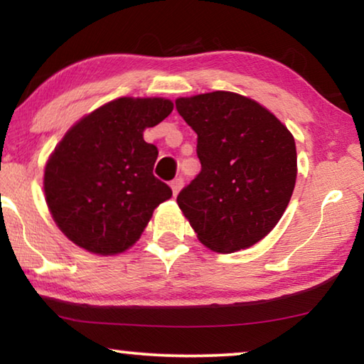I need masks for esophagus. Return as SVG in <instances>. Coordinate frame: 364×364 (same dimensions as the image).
<instances>
[{"label":"esophagus","instance_id":"34e87169","mask_svg":"<svg viewBox=\"0 0 364 364\" xmlns=\"http://www.w3.org/2000/svg\"><path fill=\"white\" fill-rule=\"evenodd\" d=\"M183 183H184V180H183V176H178V178H175L173 181L170 183V186H171V191H173V194L176 196L178 193H180V189L183 188Z\"/></svg>","mask_w":364,"mask_h":364}]
</instances>
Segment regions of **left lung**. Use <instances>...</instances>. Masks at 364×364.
<instances>
[{"mask_svg": "<svg viewBox=\"0 0 364 364\" xmlns=\"http://www.w3.org/2000/svg\"><path fill=\"white\" fill-rule=\"evenodd\" d=\"M197 133L200 173L176 197L199 241L231 254L273 230L291 200L297 152L291 132L249 97L213 91L176 100Z\"/></svg>", "mask_w": 364, "mask_h": 364, "instance_id": "8db88e82", "label": "left lung"}]
</instances>
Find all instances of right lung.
Listing matches in <instances>:
<instances>
[{
	"mask_svg": "<svg viewBox=\"0 0 364 364\" xmlns=\"http://www.w3.org/2000/svg\"><path fill=\"white\" fill-rule=\"evenodd\" d=\"M171 110L162 97H120L67 132L46 164L45 196L73 244L101 255L127 250L170 199L168 184L152 173L159 151L143 132Z\"/></svg>",
	"mask_w": 364,
	"mask_h": 364,
	"instance_id": "add662e5",
	"label": "right lung"
}]
</instances>
